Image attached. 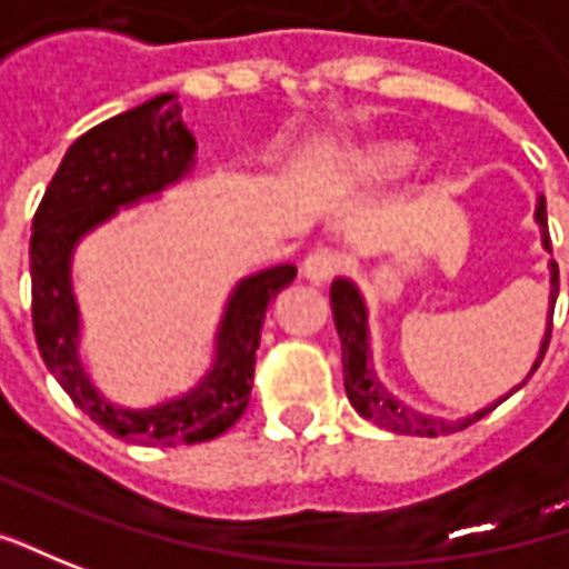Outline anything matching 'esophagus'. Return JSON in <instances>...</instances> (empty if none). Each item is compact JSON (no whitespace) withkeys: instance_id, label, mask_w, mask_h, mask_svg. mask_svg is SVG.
Listing matches in <instances>:
<instances>
[{"instance_id":"34e87169","label":"esophagus","mask_w":569,"mask_h":569,"mask_svg":"<svg viewBox=\"0 0 569 569\" xmlns=\"http://www.w3.org/2000/svg\"><path fill=\"white\" fill-rule=\"evenodd\" d=\"M343 254L337 248H315L302 261V273L311 283H327L330 277H337L343 270Z\"/></svg>"}]
</instances>
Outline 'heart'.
<instances>
[{"label": "heart", "instance_id": "obj_1", "mask_svg": "<svg viewBox=\"0 0 569 569\" xmlns=\"http://www.w3.org/2000/svg\"><path fill=\"white\" fill-rule=\"evenodd\" d=\"M419 153L406 141H378L349 160V176L356 182H390L416 167Z\"/></svg>", "mask_w": 569, "mask_h": 569}]
</instances>
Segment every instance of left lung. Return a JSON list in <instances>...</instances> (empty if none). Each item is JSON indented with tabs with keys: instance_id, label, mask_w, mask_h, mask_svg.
<instances>
[{
	"instance_id": "8db88e82",
	"label": "left lung",
	"mask_w": 569,
	"mask_h": 569,
	"mask_svg": "<svg viewBox=\"0 0 569 569\" xmlns=\"http://www.w3.org/2000/svg\"><path fill=\"white\" fill-rule=\"evenodd\" d=\"M536 220L541 226V242L545 248H551V239H548V213H545V198H539V207H536ZM558 264L551 261V315H548V330H545V340H541L539 359L532 365L529 378L536 375V368L545 359V349L551 343V321H555V302H558ZM330 308H333V323H337V333H340V343H343V383H346V397L356 406V412L371 419L375 425H381L387 431H397V435H412V438H441V435H453V431H462L469 425H476L479 419H485L495 406L507 400H498L488 409H479L476 416H466V419L457 421H443L438 416H425V412H416L412 406L393 400L387 393V387L378 381V375L371 371V349H368V311H365L362 296L359 289L349 283V280H333L330 286ZM522 387V383H519Z\"/></svg>"
}]
</instances>
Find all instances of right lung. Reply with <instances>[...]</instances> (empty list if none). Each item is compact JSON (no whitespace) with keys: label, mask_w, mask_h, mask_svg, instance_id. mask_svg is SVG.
Wrapping results in <instances>:
<instances>
[{"label":"right lung","mask_w":569,"mask_h":569,"mask_svg":"<svg viewBox=\"0 0 569 569\" xmlns=\"http://www.w3.org/2000/svg\"><path fill=\"white\" fill-rule=\"evenodd\" d=\"M191 163L194 134L182 122V107L176 93H160L84 131L62 157L33 213L30 315L40 356L74 406L100 428L112 438L148 447L213 441L242 419L267 305L296 280V267L280 264L246 277L232 289L217 333L213 368L191 393L153 409H119L103 400L78 359L81 318L71 292V251L84 232L107 223L122 204L179 182Z\"/></svg>","instance_id":"obj_1"}]
</instances>
